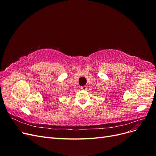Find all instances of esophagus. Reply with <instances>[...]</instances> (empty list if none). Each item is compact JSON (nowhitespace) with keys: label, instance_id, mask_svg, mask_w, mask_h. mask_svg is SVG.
<instances>
[{"label":"esophagus","instance_id":"obj_1","mask_svg":"<svg viewBox=\"0 0 156 156\" xmlns=\"http://www.w3.org/2000/svg\"><path fill=\"white\" fill-rule=\"evenodd\" d=\"M81 88L82 90H87V86H81Z\"/></svg>","mask_w":156,"mask_h":156}]
</instances>
